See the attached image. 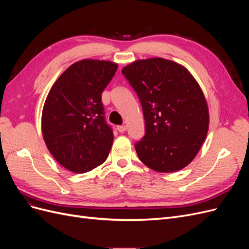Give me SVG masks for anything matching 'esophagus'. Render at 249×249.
Masks as SVG:
<instances>
[{
	"label": "esophagus",
	"mask_w": 249,
	"mask_h": 249,
	"mask_svg": "<svg viewBox=\"0 0 249 249\" xmlns=\"http://www.w3.org/2000/svg\"><path fill=\"white\" fill-rule=\"evenodd\" d=\"M116 129L119 133H124V132L126 131V126L125 125H117Z\"/></svg>",
	"instance_id": "esophagus-1"
}]
</instances>
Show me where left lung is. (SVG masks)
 <instances>
[{
    "mask_svg": "<svg viewBox=\"0 0 249 249\" xmlns=\"http://www.w3.org/2000/svg\"><path fill=\"white\" fill-rule=\"evenodd\" d=\"M122 71L144 116L145 135L135 144L139 159L158 172L183 169L209 130L208 103L197 81L185 66L164 58L136 60Z\"/></svg>",
    "mask_w": 249,
    "mask_h": 249,
    "instance_id": "left-lung-1",
    "label": "left lung"
}]
</instances>
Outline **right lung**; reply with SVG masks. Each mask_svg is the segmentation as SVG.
Here are the masks:
<instances>
[{
	"mask_svg": "<svg viewBox=\"0 0 249 249\" xmlns=\"http://www.w3.org/2000/svg\"><path fill=\"white\" fill-rule=\"evenodd\" d=\"M117 66L107 60H80L50 90L42 109V136L52 156L67 170L88 172L109 156L114 135L105 122L102 93Z\"/></svg>",
	"mask_w": 249,
	"mask_h": 249,
	"instance_id": "obj_1",
	"label": "right lung"
}]
</instances>
